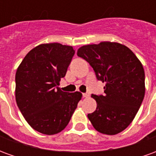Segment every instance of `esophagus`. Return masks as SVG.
<instances>
[{"label":"esophagus","instance_id":"34e87169","mask_svg":"<svg viewBox=\"0 0 156 156\" xmlns=\"http://www.w3.org/2000/svg\"><path fill=\"white\" fill-rule=\"evenodd\" d=\"M83 98H88L89 97V93H84V94H83Z\"/></svg>","mask_w":156,"mask_h":156}]
</instances>
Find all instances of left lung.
<instances>
[{
	"label": "left lung",
	"instance_id": "obj_1",
	"mask_svg": "<svg viewBox=\"0 0 156 156\" xmlns=\"http://www.w3.org/2000/svg\"><path fill=\"white\" fill-rule=\"evenodd\" d=\"M77 54L91 65L98 80L105 83V95L91 96L97 108L88 114V119L102 134L120 133L133 121L144 99L141 62L129 48L119 42L85 45L78 48Z\"/></svg>",
	"mask_w": 156,
	"mask_h": 156
}]
</instances>
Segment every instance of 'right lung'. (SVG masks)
I'll list each match as a JSON object with an SVG mask.
<instances>
[{
  "label": "right lung",
  "mask_w": 156,
  "mask_h": 156,
  "mask_svg": "<svg viewBox=\"0 0 156 156\" xmlns=\"http://www.w3.org/2000/svg\"><path fill=\"white\" fill-rule=\"evenodd\" d=\"M75 51L61 43L32 48L16 73V101L28 124L41 134L63 130L81 100L80 92L62 91L58 86Z\"/></svg>",
  "instance_id": "1"
}]
</instances>
